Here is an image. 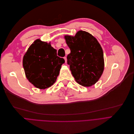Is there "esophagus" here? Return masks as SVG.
<instances>
[{
    "label": "esophagus",
    "mask_w": 134,
    "mask_h": 134,
    "mask_svg": "<svg viewBox=\"0 0 134 134\" xmlns=\"http://www.w3.org/2000/svg\"><path fill=\"white\" fill-rule=\"evenodd\" d=\"M64 59L65 60V62L66 63V62H67V59H66V57H64Z\"/></svg>",
    "instance_id": "obj_1"
}]
</instances>
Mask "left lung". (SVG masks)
Wrapping results in <instances>:
<instances>
[{"mask_svg": "<svg viewBox=\"0 0 134 134\" xmlns=\"http://www.w3.org/2000/svg\"><path fill=\"white\" fill-rule=\"evenodd\" d=\"M71 52L67 56V64L75 81L80 85H94L104 69L102 49L92 35L80 31L73 37L65 36Z\"/></svg>", "mask_w": 134, "mask_h": 134, "instance_id": "left-lung-1", "label": "left lung"}]
</instances>
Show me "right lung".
Segmentation results:
<instances>
[{
	"label": "right lung",
	"instance_id": "1",
	"mask_svg": "<svg viewBox=\"0 0 134 134\" xmlns=\"http://www.w3.org/2000/svg\"><path fill=\"white\" fill-rule=\"evenodd\" d=\"M64 62L49 43L36 40L24 56L23 65L29 81L37 88L44 89L56 81Z\"/></svg>",
	"mask_w": 134,
	"mask_h": 134
}]
</instances>
